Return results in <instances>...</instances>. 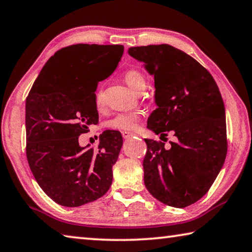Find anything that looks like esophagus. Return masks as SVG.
<instances>
[{
  "mask_svg": "<svg viewBox=\"0 0 252 252\" xmlns=\"http://www.w3.org/2000/svg\"><path fill=\"white\" fill-rule=\"evenodd\" d=\"M133 135V133H131V132H126V131H123L122 132V136H123V139H129L130 136H132Z\"/></svg>",
  "mask_w": 252,
  "mask_h": 252,
  "instance_id": "esophagus-1",
  "label": "esophagus"
}]
</instances>
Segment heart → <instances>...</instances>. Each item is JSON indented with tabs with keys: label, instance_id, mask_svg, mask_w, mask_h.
Returning <instances> with one entry per match:
<instances>
[{
	"label": "heart",
	"instance_id": "obj_1",
	"mask_svg": "<svg viewBox=\"0 0 252 252\" xmlns=\"http://www.w3.org/2000/svg\"><path fill=\"white\" fill-rule=\"evenodd\" d=\"M125 81L129 85L131 90L140 92L144 90L147 81L146 76L139 70H129L125 73ZM94 102L97 108L104 104V94L101 89H97L94 94ZM141 121V113L139 111H129V112L118 113L106 121V126L112 130L121 131H134L138 129L139 123Z\"/></svg>",
	"mask_w": 252,
	"mask_h": 252
}]
</instances>
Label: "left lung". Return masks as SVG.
I'll list each match as a JSON object with an SVG mask.
<instances>
[{
	"label": "left lung",
	"mask_w": 252,
	"mask_h": 252,
	"mask_svg": "<svg viewBox=\"0 0 252 252\" xmlns=\"http://www.w3.org/2000/svg\"><path fill=\"white\" fill-rule=\"evenodd\" d=\"M155 76L158 108L148 129L176 142L144 139V185L153 197L170 207L197 202L215 182L227 156V126L222 96L212 75L198 61L169 44L127 50Z\"/></svg>",
	"instance_id": "obj_1"
}]
</instances>
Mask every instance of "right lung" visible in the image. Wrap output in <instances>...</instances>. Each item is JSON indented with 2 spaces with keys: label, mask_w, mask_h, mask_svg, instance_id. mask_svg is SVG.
<instances>
[{
  "label": "right lung",
  "mask_w": 252,
  "mask_h": 252,
  "mask_svg": "<svg viewBox=\"0 0 252 252\" xmlns=\"http://www.w3.org/2000/svg\"><path fill=\"white\" fill-rule=\"evenodd\" d=\"M123 45L75 44L55 52L25 102L27 158L42 190L59 204L80 207L101 198L113 180L122 148L119 131L100 134L96 149L79 136L99 122L97 83L113 73Z\"/></svg>",
  "instance_id": "add662e5"
}]
</instances>
